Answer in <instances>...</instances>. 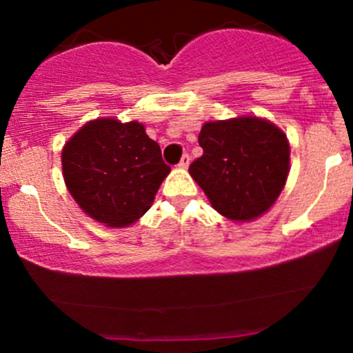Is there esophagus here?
<instances>
[{
    "mask_svg": "<svg viewBox=\"0 0 353 353\" xmlns=\"http://www.w3.org/2000/svg\"><path fill=\"white\" fill-rule=\"evenodd\" d=\"M189 163H190V156H189V154H184V156H182L181 161H179V168L185 169L189 165Z\"/></svg>",
    "mask_w": 353,
    "mask_h": 353,
    "instance_id": "esophagus-1",
    "label": "esophagus"
}]
</instances>
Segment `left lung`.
<instances>
[{
	"label": "left lung",
	"mask_w": 353,
	"mask_h": 353,
	"mask_svg": "<svg viewBox=\"0 0 353 353\" xmlns=\"http://www.w3.org/2000/svg\"><path fill=\"white\" fill-rule=\"evenodd\" d=\"M204 149L189 165L219 214L250 221L264 214L289 174V143L281 129L259 117H237L202 125Z\"/></svg>",
	"instance_id": "8db88e82"
}]
</instances>
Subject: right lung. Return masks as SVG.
I'll list each match as a JSON object with an SVG mask.
<instances>
[{
    "label": "right lung",
    "mask_w": 353,
    "mask_h": 353,
    "mask_svg": "<svg viewBox=\"0 0 353 353\" xmlns=\"http://www.w3.org/2000/svg\"><path fill=\"white\" fill-rule=\"evenodd\" d=\"M63 176L79 208L98 222L123 228L151 208L171 168L144 125L96 119L63 149Z\"/></svg>",
    "instance_id": "add662e5"
}]
</instances>
